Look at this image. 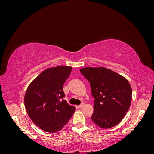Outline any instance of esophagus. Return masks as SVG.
<instances>
[{
	"mask_svg": "<svg viewBox=\"0 0 154 154\" xmlns=\"http://www.w3.org/2000/svg\"><path fill=\"white\" fill-rule=\"evenodd\" d=\"M83 106H84V103H81L80 105H79V108L82 109Z\"/></svg>",
	"mask_w": 154,
	"mask_h": 154,
	"instance_id": "1",
	"label": "esophagus"
}]
</instances>
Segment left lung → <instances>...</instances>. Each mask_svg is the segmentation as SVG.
<instances>
[{
	"label": "left lung",
	"instance_id": "1",
	"mask_svg": "<svg viewBox=\"0 0 154 154\" xmlns=\"http://www.w3.org/2000/svg\"><path fill=\"white\" fill-rule=\"evenodd\" d=\"M80 71L89 82L94 98L92 122L103 128L117 125L131 104L132 88L128 80L105 67H85Z\"/></svg>",
	"mask_w": 154,
	"mask_h": 154
}]
</instances>
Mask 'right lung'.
<instances>
[{
	"label": "right lung",
	"instance_id": "obj_1",
	"mask_svg": "<svg viewBox=\"0 0 154 154\" xmlns=\"http://www.w3.org/2000/svg\"><path fill=\"white\" fill-rule=\"evenodd\" d=\"M71 70L61 66L45 69L27 88L24 105L27 114L45 132L60 131L75 112V106L63 99V86Z\"/></svg>",
	"mask_w": 154,
	"mask_h": 154
}]
</instances>
